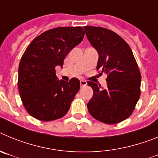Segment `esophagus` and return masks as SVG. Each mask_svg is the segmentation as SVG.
I'll return each instance as SVG.
<instances>
[{"label": "esophagus", "instance_id": "obj_1", "mask_svg": "<svg viewBox=\"0 0 158 158\" xmlns=\"http://www.w3.org/2000/svg\"><path fill=\"white\" fill-rule=\"evenodd\" d=\"M80 83H81V88L85 87V86L86 85H87V82H86L85 81H84V80L81 81Z\"/></svg>", "mask_w": 158, "mask_h": 158}]
</instances>
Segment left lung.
Masks as SVG:
<instances>
[{
    "instance_id": "left-lung-1",
    "label": "left lung",
    "mask_w": 158,
    "mask_h": 158,
    "mask_svg": "<svg viewBox=\"0 0 158 158\" xmlns=\"http://www.w3.org/2000/svg\"><path fill=\"white\" fill-rule=\"evenodd\" d=\"M84 28L98 51L96 69L107 74L105 89L88 81L93 89L88 110L96 120L107 124L120 123L133 113L140 97L142 77L136 60L129 45L115 32L93 26Z\"/></svg>"
}]
</instances>
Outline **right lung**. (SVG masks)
<instances>
[{
    "mask_svg": "<svg viewBox=\"0 0 158 158\" xmlns=\"http://www.w3.org/2000/svg\"><path fill=\"white\" fill-rule=\"evenodd\" d=\"M81 27H59L34 39L22 55L18 72V89L29 115L41 121H52L68 112L80 89V81H59L55 67L83 40Z\"/></svg>",
    "mask_w": 158,
    "mask_h": 158,
    "instance_id": "right-lung-1",
    "label": "right lung"
}]
</instances>
